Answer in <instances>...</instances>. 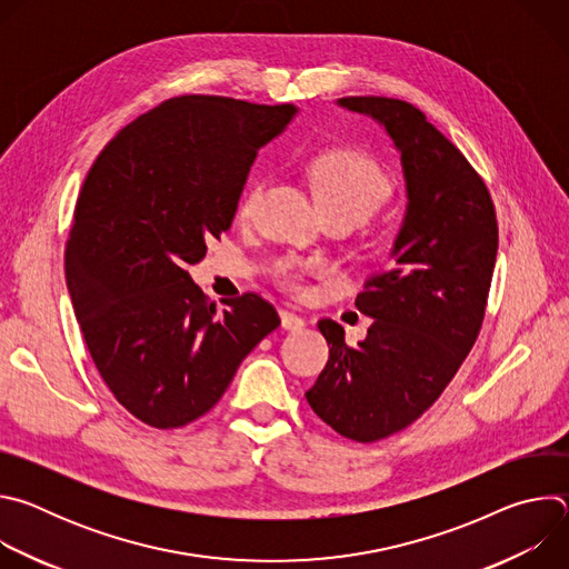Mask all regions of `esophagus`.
Listing matches in <instances>:
<instances>
[{
	"mask_svg": "<svg viewBox=\"0 0 569 569\" xmlns=\"http://www.w3.org/2000/svg\"><path fill=\"white\" fill-rule=\"evenodd\" d=\"M279 317H281V327H283L286 331H301L303 323H306L299 315H295V312H290V310H281Z\"/></svg>",
	"mask_w": 569,
	"mask_h": 569,
	"instance_id": "esophagus-1",
	"label": "esophagus"
}]
</instances>
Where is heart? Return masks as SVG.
<instances>
[{
	"label": "heart",
	"instance_id": "obj_1",
	"mask_svg": "<svg viewBox=\"0 0 569 569\" xmlns=\"http://www.w3.org/2000/svg\"><path fill=\"white\" fill-rule=\"evenodd\" d=\"M308 178L312 182L319 207L327 216H345L353 222L373 213L391 193V180L378 161L360 150H327L310 159ZM266 182L257 180L240 198L238 213L250 218L263 196ZM315 270V263H283L277 274L281 283L299 290L303 272Z\"/></svg>",
	"mask_w": 569,
	"mask_h": 569
}]
</instances>
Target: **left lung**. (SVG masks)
<instances>
[{
	"label": "left lung",
	"instance_id": "obj_1",
	"mask_svg": "<svg viewBox=\"0 0 569 569\" xmlns=\"http://www.w3.org/2000/svg\"><path fill=\"white\" fill-rule=\"evenodd\" d=\"M338 106L385 128L408 204L389 266L356 299L373 319L367 338L349 347L338 321L319 319L331 356L306 398L336 432L371 443L415 423L470 353L493 279L498 220L483 180L419 108L387 97Z\"/></svg>",
	"mask_w": 569,
	"mask_h": 569
}]
</instances>
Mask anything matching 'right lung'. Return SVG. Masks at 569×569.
<instances>
[{
  "instance_id": "add662e5",
  "label": "right lung",
  "mask_w": 569,
  "mask_h": 569,
  "mask_svg": "<svg viewBox=\"0 0 569 569\" xmlns=\"http://www.w3.org/2000/svg\"><path fill=\"white\" fill-rule=\"evenodd\" d=\"M295 114L227 97L169 99L117 132L80 189L67 290L101 378L146 426L207 415L281 323L254 292L218 312L187 268L231 227L259 148Z\"/></svg>"
}]
</instances>
